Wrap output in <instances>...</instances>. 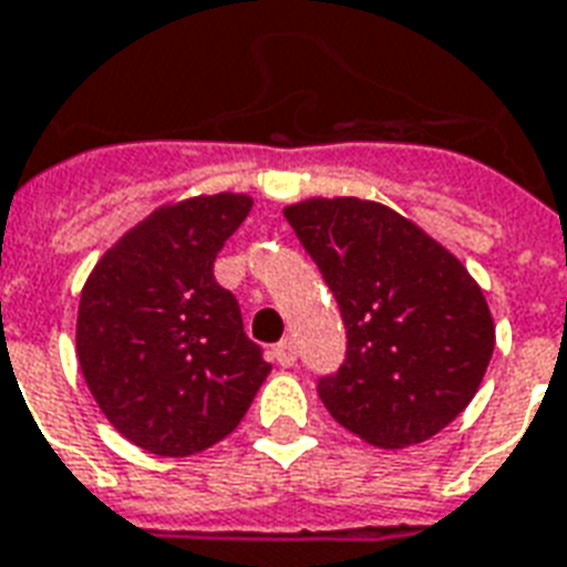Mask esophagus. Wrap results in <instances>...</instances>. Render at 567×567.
<instances>
[{
  "instance_id": "esophagus-1",
  "label": "esophagus",
  "mask_w": 567,
  "mask_h": 567,
  "mask_svg": "<svg viewBox=\"0 0 567 567\" xmlns=\"http://www.w3.org/2000/svg\"><path fill=\"white\" fill-rule=\"evenodd\" d=\"M274 357H276V362L282 365V369H291L293 362H297V344H293L291 339H282L274 348Z\"/></svg>"
}]
</instances>
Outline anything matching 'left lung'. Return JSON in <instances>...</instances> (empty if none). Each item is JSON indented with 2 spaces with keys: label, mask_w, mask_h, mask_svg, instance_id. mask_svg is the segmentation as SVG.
<instances>
[{
  "label": "left lung",
  "mask_w": 567,
  "mask_h": 567,
  "mask_svg": "<svg viewBox=\"0 0 567 567\" xmlns=\"http://www.w3.org/2000/svg\"><path fill=\"white\" fill-rule=\"evenodd\" d=\"M285 219L339 302L348 351L323 408L371 446L404 449L464 413L494 353L485 293L455 255L362 198H309Z\"/></svg>",
  "instance_id": "8db88e82"
}]
</instances>
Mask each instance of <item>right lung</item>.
<instances>
[{"label": "right lung", "instance_id": "obj_1", "mask_svg": "<svg viewBox=\"0 0 567 567\" xmlns=\"http://www.w3.org/2000/svg\"><path fill=\"white\" fill-rule=\"evenodd\" d=\"M252 207L216 193L159 207L89 276L76 357L118 434L145 452L187 457L228 437L270 374L244 332L214 261Z\"/></svg>", "mask_w": 567, "mask_h": 567}]
</instances>
